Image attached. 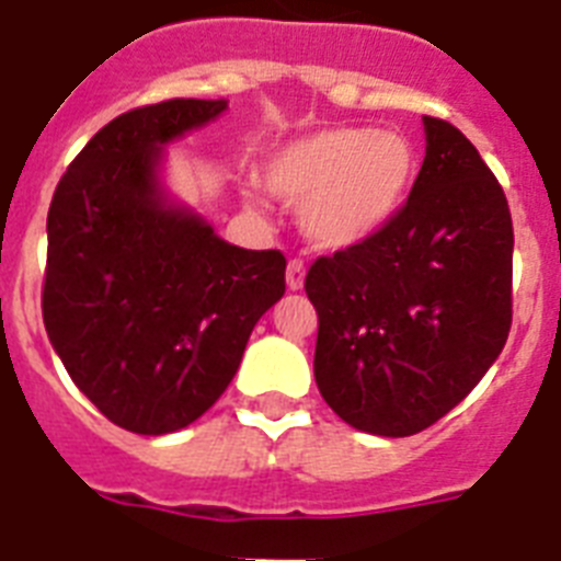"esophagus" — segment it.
<instances>
[{
	"label": "esophagus",
	"mask_w": 561,
	"mask_h": 561,
	"mask_svg": "<svg viewBox=\"0 0 561 561\" xmlns=\"http://www.w3.org/2000/svg\"><path fill=\"white\" fill-rule=\"evenodd\" d=\"M304 280H306V264L300 257H291L289 266H286V284H289L291 291L304 289Z\"/></svg>",
	"instance_id": "34e87169"
}]
</instances>
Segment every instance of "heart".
I'll return each instance as SVG.
<instances>
[{"label": "heart", "instance_id": "obj_1", "mask_svg": "<svg viewBox=\"0 0 561 561\" xmlns=\"http://www.w3.org/2000/svg\"><path fill=\"white\" fill-rule=\"evenodd\" d=\"M415 168V148L404 134L331 126L277 148L264 165V182L275 196L300 205L311 241L345 250L396 219Z\"/></svg>", "mask_w": 561, "mask_h": 561}]
</instances>
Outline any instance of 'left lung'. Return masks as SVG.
Masks as SVG:
<instances>
[{"mask_svg": "<svg viewBox=\"0 0 561 561\" xmlns=\"http://www.w3.org/2000/svg\"><path fill=\"white\" fill-rule=\"evenodd\" d=\"M408 205L362 244L317 257L314 379L345 424L404 438L469 396L512 331L514 227L478 148L424 117Z\"/></svg>", "mask_w": 561, "mask_h": 561, "instance_id": "1", "label": "left lung"}]
</instances>
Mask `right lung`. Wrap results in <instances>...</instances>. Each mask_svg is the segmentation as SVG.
Returning <instances> with one entry per match:
<instances>
[{
  "label": "right lung",
  "instance_id": "add662e5",
  "mask_svg": "<svg viewBox=\"0 0 561 561\" xmlns=\"http://www.w3.org/2000/svg\"><path fill=\"white\" fill-rule=\"evenodd\" d=\"M225 108L196 98L131 108L53 193L44 329L81 393L128 433H176L207 413L286 291L284 252L227 244L160 185L162 146Z\"/></svg>",
  "mask_w": 561,
  "mask_h": 561
}]
</instances>
